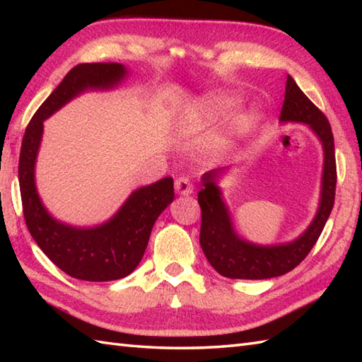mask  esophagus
I'll return each mask as SVG.
<instances>
[{
    "instance_id": "esophagus-1",
    "label": "esophagus",
    "mask_w": 362,
    "mask_h": 362,
    "mask_svg": "<svg viewBox=\"0 0 362 362\" xmlns=\"http://www.w3.org/2000/svg\"><path fill=\"white\" fill-rule=\"evenodd\" d=\"M175 191L182 196H188L193 193V182H191L188 177L182 175L175 179Z\"/></svg>"
}]
</instances>
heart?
Segmentation results:
<instances>
[{
    "label": "heart",
    "instance_id": "heart-1",
    "mask_svg": "<svg viewBox=\"0 0 362 362\" xmlns=\"http://www.w3.org/2000/svg\"><path fill=\"white\" fill-rule=\"evenodd\" d=\"M236 105L235 98L224 95V93H218V95H210L209 98H205L204 101H201L197 107H194V110H191L185 119H183V127H185L188 132H197V130H202L206 126L214 124L219 119L232 112L233 107ZM252 126V118L244 115V117H240L233 124L232 132L233 135H244L245 132H249V129Z\"/></svg>",
    "mask_w": 362,
    "mask_h": 362
}]
</instances>
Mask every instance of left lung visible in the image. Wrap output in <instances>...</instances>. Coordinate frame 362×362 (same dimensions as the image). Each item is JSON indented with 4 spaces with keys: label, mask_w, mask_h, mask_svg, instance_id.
<instances>
[{
    "label": "left lung",
    "mask_w": 362,
    "mask_h": 362,
    "mask_svg": "<svg viewBox=\"0 0 362 362\" xmlns=\"http://www.w3.org/2000/svg\"><path fill=\"white\" fill-rule=\"evenodd\" d=\"M280 121L308 124L324 148V173L317 213L310 227L294 241L276 245L249 243L236 235L227 205L222 201V193L216 183L222 169L204 174L202 188L197 194L202 211L199 241L210 264L227 279L263 280L292 271L314 247L333 210L337 175L332 126L325 115L306 98L291 76L286 79Z\"/></svg>",
    "instance_id": "obj_1"
}]
</instances>
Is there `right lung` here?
<instances>
[{"label":"right lung","instance_id":"obj_1","mask_svg":"<svg viewBox=\"0 0 362 362\" xmlns=\"http://www.w3.org/2000/svg\"><path fill=\"white\" fill-rule=\"evenodd\" d=\"M121 64H79L38 107L23 136L18 180L23 214L38 247L73 279L110 281L127 276L140 263L152 227L174 201V180L165 177L135 189L112 219L101 226L79 228L54 219L35 188V161L43 121L87 90H110L126 78Z\"/></svg>","mask_w":362,"mask_h":362}]
</instances>
